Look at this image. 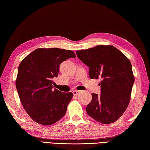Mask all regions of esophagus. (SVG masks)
Here are the masks:
<instances>
[{"label": "esophagus", "instance_id": "obj_1", "mask_svg": "<svg viewBox=\"0 0 150 150\" xmlns=\"http://www.w3.org/2000/svg\"><path fill=\"white\" fill-rule=\"evenodd\" d=\"M79 92H80L79 91L75 90V91H73V95H77L79 93Z\"/></svg>", "mask_w": 150, "mask_h": 150}]
</instances>
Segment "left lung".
<instances>
[{
    "label": "left lung",
    "instance_id": "8db88e82",
    "mask_svg": "<svg viewBox=\"0 0 150 150\" xmlns=\"http://www.w3.org/2000/svg\"><path fill=\"white\" fill-rule=\"evenodd\" d=\"M76 54L90 68V79H102L100 95L91 93V103L86 108L88 115L104 124L115 122L131 98L135 78L129 60L111 45L78 50Z\"/></svg>",
    "mask_w": 150,
    "mask_h": 150
}]
</instances>
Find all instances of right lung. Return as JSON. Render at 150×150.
<instances>
[{
    "label": "right lung",
    "instance_id": "add662e5",
    "mask_svg": "<svg viewBox=\"0 0 150 150\" xmlns=\"http://www.w3.org/2000/svg\"><path fill=\"white\" fill-rule=\"evenodd\" d=\"M75 53L57 48H38L22 60L18 68L16 88L25 111L35 122L52 125L65 115L73 93L53 89V79L60 64Z\"/></svg>",
    "mask_w": 150,
    "mask_h": 150
}]
</instances>
